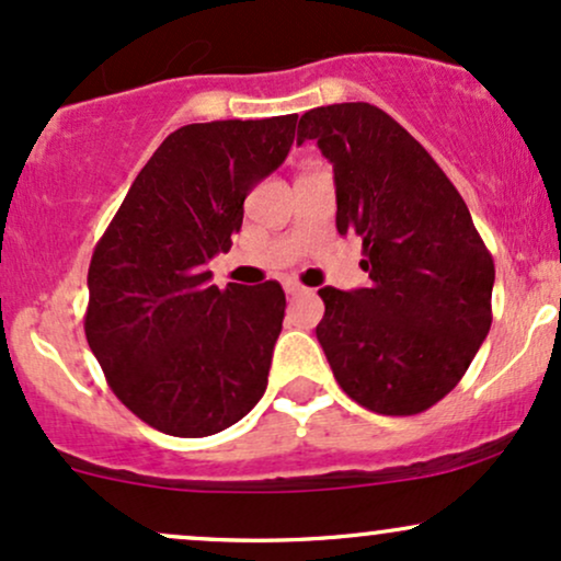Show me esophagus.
<instances>
[{
	"mask_svg": "<svg viewBox=\"0 0 561 561\" xmlns=\"http://www.w3.org/2000/svg\"><path fill=\"white\" fill-rule=\"evenodd\" d=\"M285 293H287V295H300V293H306V287H302L300 282L287 279V282H285Z\"/></svg>",
	"mask_w": 561,
	"mask_h": 561,
	"instance_id": "obj_1",
	"label": "esophagus"
}]
</instances>
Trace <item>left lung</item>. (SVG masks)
<instances>
[{
    "mask_svg": "<svg viewBox=\"0 0 561 561\" xmlns=\"http://www.w3.org/2000/svg\"><path fill=\"white\" fill-rule=\"evenodd\" d=\"M332 163L337 231L364 244L371 285L321 287L317 337L334 379L385 416L427 411L459 385L491 330L495 268L450 179L369 102L313 107L298 145Z\"/></svg>",
    "mask_w": 561,
    "mask_h": 561,
    "instance_id": "8db88e82",
    "label": "left lung"
}]
</instances>
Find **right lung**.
Returning a JSON list of instances; mask_svg holds the SVG:
<instances>
[{"label": "right lung", "instance_id": "1", "mask_svg": "<svg viewBox=\"0 0 561 561\" xmlns=\"http://www.w3.org/2000/svg\"><path fill=\"white\" fill-rule=\"evenodd\" d=\"M298 115L176 128L134 179L89 263L83 330L118 401L150 427L205 437L261 401L285 319L279 282H210L244 197L285 163Z\"/></svg>", "mask_w": 561, "mask_h": 561}]
</instances>
